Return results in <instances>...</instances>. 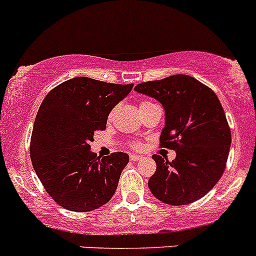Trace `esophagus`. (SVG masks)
I'll use <instances>...</instances> for the list:
<instances>
[{"instance_id":"1","label":"esophagus","mask_w":256,"mask_h":256,"mask_svg":"<svg viewBox=\"0 0 256 256\" xmlns=\"http://www.w3.org/2000/svg\"><path fill=\"white\" fill-rule=\"evenodd\" d=\"M144 158V156H141V154H130V161H141V160Z\"/></svg>"}]
</instances>
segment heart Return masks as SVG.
Returning <instances> with one entry per match:
<instances>
[{
	"label": "heart",
	"instance_id": "b5f03b06",
	"mask_svg": "<svg viewBox=\"0 0 256 256\" xmlns=\"http://www.w3.org/2000/svg\"><path fill=\"white\" fill-rule=\"evenodd\" d=\"M147 104H152V102H147V100H144V102H141L140 108H141V106H144V105H147ZM114 112H115V110H112V112H109V116H108V118H109V120H112V118ZM131 146H134V147H138V146H140V144H138V142H132V144H131Z\"/></svg>",
	"mask_w": 256,
	"mask_h": 256
}]
</instances>
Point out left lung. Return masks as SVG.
I'll return each mask as SVG.
<instances>
[{
	"label": "left lung",
	"mask_w": 256,
	"mask_h": 256,
	"mask_svg": "<svg viewBox=\"0 0 256 256\" xmlns=\"http://www.w3.org/2000/svg\"><path fill=\"white\" fill-rule=\"evenodd\" d=\"M135 90L164 105L166 125L160 146L177 152L172 162L160 154L152 156L157 168L148 180L150 190L171 206L200 200L220 180L232 144L230 128L218 96L184 74L141 82Z\"/></svg>",
	"instance_id": "obj_1"
}]
</instances>
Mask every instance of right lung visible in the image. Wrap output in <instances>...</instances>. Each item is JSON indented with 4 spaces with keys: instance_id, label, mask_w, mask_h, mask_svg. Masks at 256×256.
Instances as JSON below:
<instances>
[{
    "instance_id": "obj_1",
    "label": "right lung",
    "mask_w": 256,
    "mask_h": 256,
    "mask_svg": "<svg viewBox=\"0 0 256 256\" xmlns=\"http://www.w3.org/2000/svg\"><path fill=\"white\" fill-rule=\"evenodd\" d=\"M134 84L76 76L52 89L38 110L30 138L33 168L47 193L63 208L90 212L109 202L128 154L90 151L95 131L106 128L109 112Z\"/></svg>"
}]
</instances>
